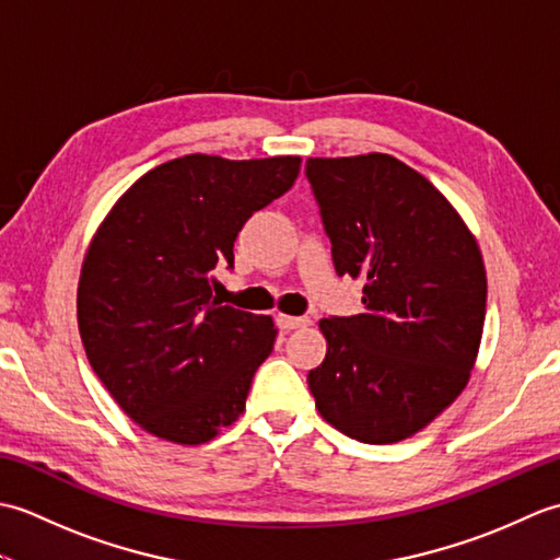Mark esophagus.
Here are the masks:
<instances>
[{"label":"esophagus","mask_w":560,"mask_h":560,"mask_svg":"<svg viewBox=\"0 0 560 560\" xmlns=\"http://www.w3.org/2000/svg\"><path fill=\"white\" fill-rule=\"evenodd\" d=\"M277 325H279L283 331H291V329H301V327H305V325H311V319H307V317L279 315V317H277Z\"/></svg>","instance_id":"34e87169"}]
</instances>
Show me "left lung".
I'll list each match as a JSON object with an SVG mask.
<instances>
[{
	"mask_svg": "<svg viewBox=\"0 0 560 560\" xmlns=\"http://www.w3.org/2000/svg\"><path fill=\"white\" fill-rule=\"evenodd\" d=\"M339 277L363 279V313L325 317L307 373L323 419L353 440L399 443L457 399L477 361L486 269L450 201L409 165L368 153L307 159Z\"/></svg>",
	"mask_w": 560,
	"mask_h": 560,
	"instance_id": "left-lung-1",
	"label": "left lung"
}]
</instances>
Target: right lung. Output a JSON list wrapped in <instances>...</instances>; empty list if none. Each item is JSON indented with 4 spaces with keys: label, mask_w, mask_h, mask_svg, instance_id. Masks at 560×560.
Segmentation results:
<instances>
[{
    "label": "right lung",
    "mask_w": 560,
    "mask_h": 560,
    "mask_svg": "<svg viewBox=\"0 0 560 560\" xmlns=\"http://www.w3.org/2000/svg\"><path fill=\"white\" fill-rule=\"evenodd\" d=\"M299 171V156L189 153L139 177L93 237L77 295L81 341L144 431L199 445L243 413L277 329L213 299L211 271L233 269L245 221L289 192Z\"/></svg>",
    "instance_id": "obj_1"
}]
</instances>
